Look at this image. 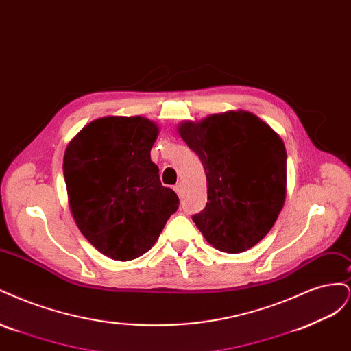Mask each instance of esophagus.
I'll use <instances>...</instances> for the list:
<instances>
[{"mask_svg": "<svg viewBox=\"0 0 351 351\" xmlns=\"http://www.w3.org/2000/svg\"><path fill=\"white\" fill-rule=\"evenodd\" d=\"M174 190H176V193L178 195V197H183V193H184V190H183V184H182V183H178V184H176V186H174Z\"/></svg>", "mask_w": 351, "mask_h": 351, "instance_id": "1", "label": "esophagus"}]
</instances>
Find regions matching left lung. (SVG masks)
<instances>
[{
  "label": "left lung",
  "instance_id": "left-lung-1",
  "mask_svg": "<svg viewBox=\"0 0 351 351\" xmlns=\"http://www.w3.org/2000/svg\"><path fill=\"white\" fill-rule=\"evenodd\" d=\"M178 134L205 168L208 202L193 215L209 244L240 253L277 221L287 193V152L277 132L249 111L180 123Z\"/></svg>",
  "mask_w": 351,
  "mask_h": 351
}]
</instances>
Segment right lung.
Returning a JSON list of instances; mask_svg holds the SVG:
<instances>
[{
  "label": "right lung",
  "mask_w": 351,
  "mask_h": 351,
  "mask_svg": "<svg viewBox=\"0 0 351 351\" xmlns=\"http://www.w3.org/2000/svg\"><path fill=\"white\" fill-rule=\"evenodd\" d=\"M158 133V124L142 115H110L84 125L66 147L62 171L74 222L114 261L149 250L178 208L151 161Z\"/></svg>",
  "instance_id": "obj_1"
}]
</instances>
